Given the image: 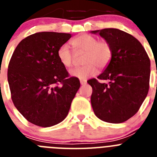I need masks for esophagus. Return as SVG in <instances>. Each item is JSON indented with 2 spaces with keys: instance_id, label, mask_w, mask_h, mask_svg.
I'll return each mask as SVG.
<instances>
[{
  "instance_id": "1",
  "label": "esophagus",
  "mask_w": 157,
  "mask_h": 157,
  "mask_svg": "<svg viewBox=\"0 0 157 157\" xmlns=\"http://www.w3.org/2000/svg\"><path fill=\"white\" fill-rule=\"evenodd\" d=\"M87 82V81L86 79H80V83H81V85H86Z\"/></svg>"
}]
</instances>
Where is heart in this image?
<instances>
[{
	"label": "heart",
	"mask_w": 157,
	"mask_h": 157,
	"mask_svg": "<svg viewBox=\"0 0 157 157\" xmlns=\"http://www.w3.org/2000/svg\"><path fill=\"white\" fill-rule=\"evenodd\" d=\"M76 54L84 53L82 63L83 66L71 71L73 77L86 79L98 72V68L104 70L109 66L113 56V48L109 41L98 40L90 34H82L71 41ZM57 57L67 68H71L75 63V56L67 45H62L58 48Z\"/></svg>",
	"instance_id": "obj_1"
}]
</instances>
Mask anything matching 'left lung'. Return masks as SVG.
<instances>
[{"label":"left lung","mask_w":157,"mask_h":157,"mask_svg":"<svg viewBox=\"0 0 157 157\" xmlns=\"http://www.w3.org/2000/svg\"><path fill=\"white\" fill-rule=\"evenodd\" d=\"M110 42L113 56L109 66L96 78L92 86L91 105L95 115L103 121L120 123L137 113L149 89L150 59L137 38L115 28L94 30Z\"/></svg>","instance_id":"obj_1"}]
</instances>
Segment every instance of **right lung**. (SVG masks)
I'll list each match as a JSON object with an SVG mask.
<instances>
[{"mask_svg": "<svg viewBox=\"0 0 157 157\" xmlns=\"http://www.w3.org/2000/svg\"><path fill=\"white\" fill-rule=\"evenodd\" d=\"M71 34L38 32L22 40L11 57V98L23 117L36 126L56 125L67 116L80 82L70 77L57 57Z\"/></svg>", "mask_w": 157, "mask_h": 157, "instance_id": "add662e5", "label": "right lung"}]
</instances>
